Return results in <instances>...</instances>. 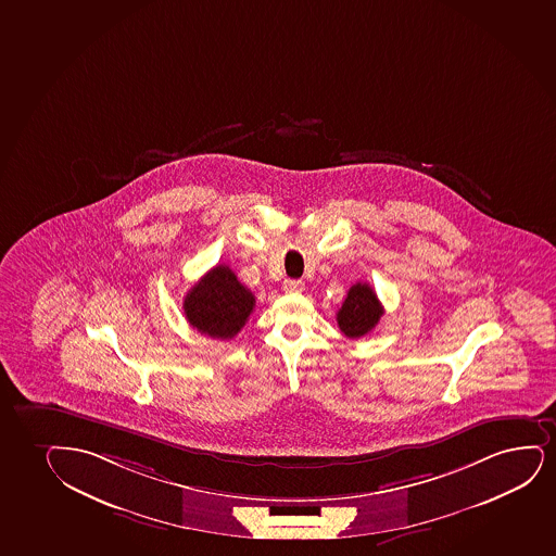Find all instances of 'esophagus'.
Masks as SVG:
<instances>
[{"mask_svg":"<svg viewBox=\"0 0 556 556\" xmlns=\"http://www.w3.org/2000/svg\"><path fill=\"white\" fill-rule=\"evenodd\" d=\"M282 288H285V292H290V294H295V292H303L302 281H298V279H287V281L282 282Z\"/></svg>","mask_w":556,"mask_h":556,"instance_id":"obj_1","label":"esophagus"}]
</instances>
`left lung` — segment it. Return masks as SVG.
I'll use <instances>...</instances> for the list:
<instances>
[{
	"instance_id": "obj_1",
	"label": "left lung",
	"mask_w": 556,
	"mask_h": 556,
	"mask_svg": "<svg viewBox=\"0 0 556 556\" xmlns=\"http://www.w3.org/2000/svg\"><path fill=\"white\" fill-rule=\"evenodd\" d=\"M382 315L384 307L375 290L367 282H356L350 287L343 307L337 311V324L349 339H359L377 326Z\"/></svg>"
}]
</instances>
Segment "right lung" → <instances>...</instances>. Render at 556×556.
<instances>
[{
  "instance_id": "add662e5",
  "label": "right lung",
  "mask_w": 556,
  "mask_h": 556,
  "mask_svg": "<svg viewBox=\"0 0 556 556\" xmlns=\"http://www.w3.org/2000/svg\"><path fill=\"white\" fill-rule=\"evenodd\" d=\"M254 295L228 266L210 269L187 292L184 311L187 323L213 339H232L253 313Z\"/></svg>"
}]
</instances>
